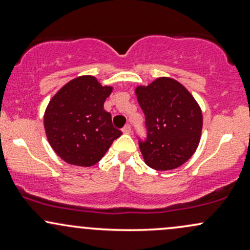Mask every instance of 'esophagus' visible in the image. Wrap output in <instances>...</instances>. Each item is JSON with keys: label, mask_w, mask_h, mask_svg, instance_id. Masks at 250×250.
I'll return each mask as SVG.
<instances>
[{"label": "esophagus", "mask_w": 250, "mask_h": 250, "mask_svg": "<svg viewBox=\"0 0 250 250\" xmlns=\"http://www.w3.org/2000/svg\"><path fill=\"white\" fill-rule=\"evenodd\" d=\"M122 131H123V133H125V134H130V133H131V127H130V125H125V127L122 128Z\"/></svg>", "instance_id": "1"}]
</instances>
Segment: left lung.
I'll list each match as a JSON object with an SVG mask.
<instances>
[{
  "label": "left lung",
  "instance_id": "obj_1",
  "mask_svg": "<svg viewBox=\"0 0 250 250\" xmlns=\"http://www.w3.org/2000/svg\"><path fill=\"white\" fill-rule=\"evenodd\" d=\"M146 117V140H139L146 165L170 170L187 162L199 146L202 113L191 94L169 77L135 90Z\"/></svg>",
  "mask_w": 250,
  "mask_h": 250
}]
</instances>
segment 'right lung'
Masks as SVG:
<instances>
[{
    "instance_id": "obj_1",
    "label": "right lung",
    "mask_w": 250,
    "mask_h": 250,
    "mask_svg": "<svg viewBox=\"0 0 250 250\" xmlns=\"http://www.w3.org/2000/svg\"><path fill=\"white\" fill-rule=\"evenodd\" d=\"M113 88L94 76H80L63 85L44 113V129L51 148L69 165L90 167L104 156L122 131L111 123L103 103Z\"/></svg>"
}]
</instances>
